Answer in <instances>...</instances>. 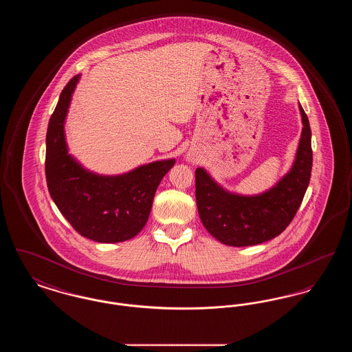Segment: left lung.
Wrapping results in <instances>:
<instances>
[{"mask_svg": "<svg viewBox=\"0 0 352 352\" xmlns=\"http://www.w3.org/2000/svg\"><path fill=\"white\" fill-rule=\"evenodd\" d=\"M302 133L287 174L258 195H239L219 186L204 168L195 170V197L204 228L231 247L256 245L278 236L296 217L311 175L313 151L309 118L300 104Z\"/></svg>", "mask_w": 352, "mask_h": 352, "instance_id": "1", "label": "left lung"}]
</instances>
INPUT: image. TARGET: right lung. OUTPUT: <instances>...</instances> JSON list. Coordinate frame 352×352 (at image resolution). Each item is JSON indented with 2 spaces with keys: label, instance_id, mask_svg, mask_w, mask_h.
Segmentation results:
<instances>
[{
  "label": "right lung",
  "instance_id": "right-lung-1",
  "mask_svg": "<svg viewBox=\"0 0 352 352\" xmlns=\"http://www.w3.org/2000/svg\"><path fill=\"white\" fill-rule=\"evenodd\" d=\"M80 75L63 88L46 134V179L51 198L76 232L98 243H120L146 224L157 187L175 160L155 161L121 175L88 171L68 154L65 121Z\"/></svg>",
  "mask_w": 352,
  "mask_h": 352
}]
</instances>
